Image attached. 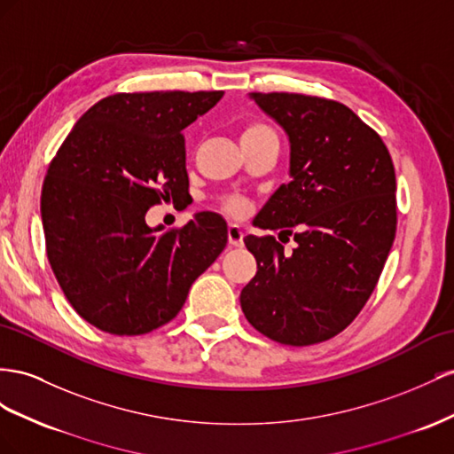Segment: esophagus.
<instances>
[{
	"mask_svg": "<svg viewBox=\"0 0 454 454\" xmlns=\"http://www.w3.org/2000/svg\"><path fill=\"white\" fill-rule=\"evenodd\" d=\"M228 243L231 247H243V230L238 224L228 226Z\"/></svg>",
	"mask_w": 454,
	"mask_h": 454,
	"instance_id": "1",
	"label": "esophagus"
}]
</instances>
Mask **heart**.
I'll list each match as a JSON object with an SVG mask.
<instances>
[{"label":"heart","instance_id":"heart-1","mask_svg":"<svg viewBox=\"0 0 454 454\" xmlns=\"http://www.w3.org/2000/svg\"><path fill=\"white\" fill-rule=\"evenodd\" d=\"M262 138H276L274 131H271V129L262 121H249L241 129V145L243 142H256ZM223 207H224V211H228L230 215L238 216V215L245 213V207L247 205H245V201L239 198H226L223 201Z\"/></svg>","mask_w":454,"mask_h":454}]
</instances>
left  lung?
I'll use <instances>...</instances> for the list:
<instances>
[{
	"mask_svg": "<svg viewBox=\"0 0 454 454\" xmlns=\"http://www.w3.org/2000/svg\"><path fill=\"white\" fill-rule=\"evenodd\" d=\"M289 138V184L253 220L293 236L291 254L271 236L243 241L256 274L239 302L268 339L308 346L356 319L377 287L395 238V171L390 152L340 102L296 93H251Z\"/></svg>",
	"mask_w": 454,
	"mask_h": 454,
	"instance_id": "1",
	"label": "left lung"
}]
</instances>
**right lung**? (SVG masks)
Masks as SVG:
<instances>
[{"instance_id":"obj_1","label":"right lung","mask_w":454,"mask_h":454,"mask_svg":"<svg viewBox=\"0 0 454 454\" xmlns=\"http://www.w3.org/2000/svg\"><path fill=\"white\" fill-rule=\"evenodd\" d=\"M223 90L120 93L90 106L51 161L42 190L47 258L72 308L112 334L169 323L223 253L226 220L198 213L150 228L152 205L188 193L184 129Z\"/></svg>"}]
</instances>
